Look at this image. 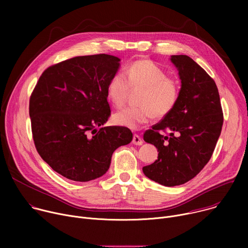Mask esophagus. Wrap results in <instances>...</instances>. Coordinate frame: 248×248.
<instances>
[{"label":"esophagus","instance_id":"1","mask_svg":"<svg viewBox=\"0 0 248 248\" xmlns=\"http://www.w3.org/2000/svg\"><path fill=\"white\" fill-rule=\"evenodd\" d=\"M132 142L135 145H142L143 144V140L138 134H134L133 135V139H132Z\"/></svg>","mask_w":248,"mask_h":248}]
</instances>
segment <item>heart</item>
<instances>
[{
	"label": "heart",
	"mask_w": 248,
	"mask_h": 248,
	"mask_svg": "<svg viewBox=\"0 0 248 248\" xmlns=\"http://www.w3.org/2000/svg\"><path fill=\"white\" fill-rule=\"evenodd\" d=\"M129 88H142L138 95L136 107L117 112L113 121L116 124L131 129L148 124L153 117L169 115L178 102L180 86L169 78L165 70L150 60H139L116 73L107 85L109 100L117 108L125 104Z\"/></svg>",
	"instance_id": "heart-1"
}]
</instances>
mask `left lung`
<instances>
[{"label": "left lung", "instance_id": "8db88e82", "mask_svg": "<svg viewBox=\"0 0 248 248\" xmlns=\"http://www.w3.org/2000/svg\"><path fill=\"white\" fill-rule=\"evenodd\" d=\"M170 61L182 80L178 102L143 134L144 141L159 152L153 164L143 167V172L165 186L184 185L200 172L214 152L224 122L214 79L188 56H171ZM167 130L170 137L161 133Z\"/></svg>", "mask_w": 248, "mask_h": 248}]
</instances>
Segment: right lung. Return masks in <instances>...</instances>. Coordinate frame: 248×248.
Segmentation results:
<instances>
[{"label":"right lung","mask_w":248,"mask_h":248,"mask_svg":"<svg viewBox=\"0 0 248 248\" xmlns=\"http://www.w3.org/2000/svg\"><path fill=\"white\" fill-rule=\"evenodd\" d=\"M120 59L106 54L68 59L46 68L29 100L35 147L58 173L89 182L108 170L114 151L132 140L124 126L103 125L111 116L107 85Z\"/></svg>","instance_id":"add662e5"}]
</instances>
